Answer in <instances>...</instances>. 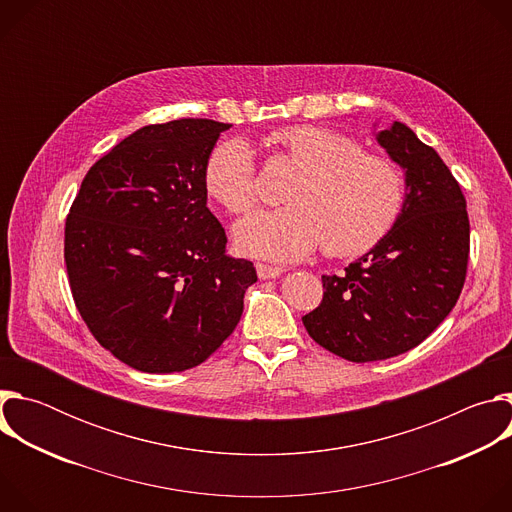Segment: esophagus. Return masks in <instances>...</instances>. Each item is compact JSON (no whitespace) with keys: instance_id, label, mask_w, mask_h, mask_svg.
Returning a JSON list of instances; mask_svg holds the SVG:
<instances>
[{"instance_id":"1","label":"esophagus","mask_w":512,"mask_h":512,"mask_svg":"<svg viewBox=\"0 0 512 512\" xmlns=\"http://www.w3.org/2000/svg\"><path fill=\"white\" fill-rule=\"evenodd\" d=\"M255 269H257L259 279H275L283 273L281 267H273V265H267V263H257Z\"/></svg>"}]
</instances>
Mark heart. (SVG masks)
<instances>
[{
  "mask_svg": "<svg viewBox=\"0 0 512 512\" xmlns=\"http://www.w3.org/2000/svg\"><path fill=\"white\" fill-rule=\"evenodd\" d=\"M269 139L298 176L285 190V208L237 225L235 243L245 255L298 261L324 245L330 257H354L395 225L405 184L391 160L362 152L352 137L320 125L285 127ZM204 184L231 214L253 210L259 184L247 141L218 143L206 160Z\"/></svg>",
  "mask_w": 512,
  "mask_h": 512,
  "instance_id": "1",
  "label": "heart"
}]
</instances>
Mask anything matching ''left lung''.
Instances as JSON below:
<instances>
[{
	"label": "left lung",
	"instance_id": "8db88e82",
	"mask_svg": "<svg viewBox=\"0 0 512 512\" xmlns=\"http://www.w3.org/2000/svg\"><path fill=\"white\" fill-rule=\"evenodd\" d=\"M377 141L405 172L401 214L342 275H322V304L302 318L320 346L350 362L421 344L456 306L470 255L466 198L444 160L399 121Z\"/></svg>",
	"mask_w": 512,
	"mask_h": 512
}]
</instances>
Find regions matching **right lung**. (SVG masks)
I'll return each mask as SVG.
<instances>
[{
    "label": "right lung",
    "mask_w": 512,
    "mask_h": 512,
    "mask_svg": "<svg viewBox=\"0 0 512 512\" xmlns=\"http://www.w3.org/2000/svg\"><path fill=\"white\" fill-rule=\"evenodd\" d=\"M229 123L145 125L87 172L64 227L72 300L95 340L143 373L204 362L235 330L251 261L227 255L204 166Z\"/></svg>",
    "instance_id": "right-lung-1"
}]
</instances>
